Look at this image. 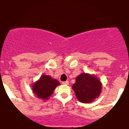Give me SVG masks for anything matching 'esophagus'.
I'll return each instance as SVG.
<instances>
[{"label":"esophagus","instance_id":"obj_1","mask_svg":"<svg viewBox=\"0 0 129 129\" xmlns=\"http://www.w3.org/2000/svg\"><path fill=\"white\" fill-rule=\"evenodd\" d=\"M62 84H65V85H67V84H69V82L68 81H64V82H62Z\"/></svg>","mask_w":129,"mask_h":129}]
</instances>
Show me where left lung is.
Returning a JSON list of instances; mask_svg holds the SVG:
<instances>
[{
    "instance_id": "obj_1",
    "label": "left lung",
    "mask_w": 129,
    "mask_h": 129,
    "mask_svg": "<svg viewBox=\"0 0 129 129\" xmlns=\"http://www.w3.org/2000/svg\"><path fill=\"white\" fill-rule=\"evenodd\" d=\"M102 87V83L96 76L83 73L76 77L72 89L80 102L89 103L99 97Z\"/></svg>"
}]
</instances>
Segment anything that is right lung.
I'll use <instances>...</instances> for the list:
<instances>
[{"label":"right lung","mask_w":129,"mask_h":129,"mask_svg":"<svg viewBox=\"0 0 129 129\" xmlns=\"http://www.w3.org/2000/svg\"><path fill=\"white\" fill-rule=\"evenodd\" d=\"M60 83L51 76L42 75L40 79L34 82L31 86L33 93L38 98L41 100H48L53 94L56 86Z\"/></svg>","instance_id":"right-lung-1"}]
</instances>
